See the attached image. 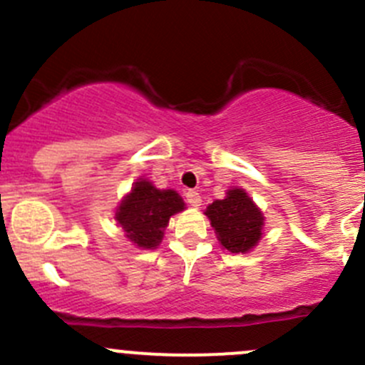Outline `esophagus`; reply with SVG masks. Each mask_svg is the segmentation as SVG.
Segmentation results:
<instances>
[{
	"label": "esophagus",
	"mask_w": 365,
	"mask_h": 365,
	"mask_svg": "<svg viewBox=\"0 0 365 365\" xmlns=\"http://www.w3.org/2000/svg\"><path fill=\"white\" fill-rule=\"evenodd\" d=\"M185 197H187V203L194 206V208H200L201 206V196L200 192H196V190H189V192L185 194Z\"/></svg>",
	"instance_id": "34e87169"
}]
</instances>
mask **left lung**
Instances as JSON below:
<instances>
[{
	"label": "left lung",
	"mask_w": 365,
	"mask_h": 365,
	"mask_svg": "<svg viewBox=\"0 0 365 365\" xmlns=\"http://www.w3.org/2000/svg\"><path fill=\"white\" fill-rule=\"evenodd\" d=\"M205 215L210 219L222 249L233 254L252 251L263 237V212L238 187L227 190L224 200H215L206 206Z\"/></svg>",
	"instance_id": "8db88e82"
}]
</instances>
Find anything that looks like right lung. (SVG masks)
Here are the masks:
<instances>
[{
	"mask_svg": "<svg viewBox=\"0 0 365 365\" xmlns=\"http://www.w3.org/2000/svg\"><path fill=\"white\" fill-rule=\"evenodd\" d=\"M183 210L185 203L176 190L157 189L150 180L139 178L118 205L114 220L125 231L128 242L150 251L159 247L169 219Z\"/></svg>",
	"mask_w": 365,
	"mask_h": 365,
	"instance_id": "add662e5",
	"label": "right lung"
}]
</instances>
